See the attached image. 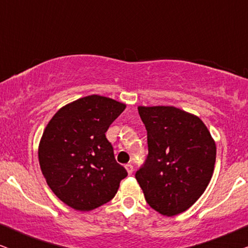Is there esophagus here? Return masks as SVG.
Wrapping results in <instances>:
<instances>
[{"instance_id": "obj_1", "label": "esophagus", "mask_w": 248, "mask_h": 248, "mask_svg": "<svg viewBox=\"0 0 248 248\" xmlns=\"http://www.w3.org/2000/svg\"><path fill=\"white\" fill-rule=\"evenodd\" d=\"M125 169H126V170H127V174L128 175H132V172H133V166H132L131 164L125 165Z\"/></svg>"}]
</instances>
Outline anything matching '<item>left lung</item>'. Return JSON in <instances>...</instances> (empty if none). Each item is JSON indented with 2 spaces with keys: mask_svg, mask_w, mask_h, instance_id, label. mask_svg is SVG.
<instances>
[{
  "mask_svg": "<svg viewBox=\"0 0 248 248\" xmlns=\"http://www.w3.org/2000/svg\"><path fill=\"white\" fill-rule=\"evenodd\" d=\"M148 157L135 174L148 204L172 217L194 204L211 181L216 142L195 115L172 106H139Z\"/></svg>",
  "mask_w": 248,
  "mask_h": 248,
  "instance_id": "8db88e82",
  "label": "left lung"
}]
</instances>
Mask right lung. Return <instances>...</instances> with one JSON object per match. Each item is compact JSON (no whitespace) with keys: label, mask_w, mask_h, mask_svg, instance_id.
<instances>
[{"label":"right lung","mask_w":248,"mask_h":248,"mask_svg":"<svg viewBox=\"0 0 248 248\" xmlns=\"http://www.w3.org/2000/svg\"><path fill=\"white\" fill-rule=\"evenodd\" d=\"M125 107L91 94L61 108L45 127L40 169L54 194L72 209L91 211L109 202L127 176L105 135Z\"/></svg>","instance_id":"obj_1"}]
</instances>
